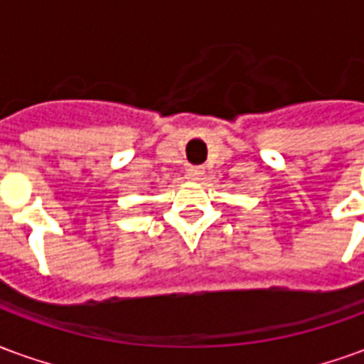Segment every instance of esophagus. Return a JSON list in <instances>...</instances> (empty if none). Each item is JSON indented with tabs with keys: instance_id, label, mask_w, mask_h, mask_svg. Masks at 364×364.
<instances>
[{
	"instance_id": "34e87169",
	"label": "esophagus",
	"mask_w": 364,
	"mask_h": 364,
	"mask_svg": "<svg viewBox=\"0 0 364 364\" xmlns=\"http://www.w3.org/2000/svg\"><path fill=\"white\" fill-rule=\"evenodd\" d=\"M187 175H189L191 181H200V179L205 177V169H203V167H191Z\"/></svg>"
}]
</instances>
